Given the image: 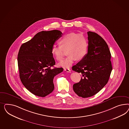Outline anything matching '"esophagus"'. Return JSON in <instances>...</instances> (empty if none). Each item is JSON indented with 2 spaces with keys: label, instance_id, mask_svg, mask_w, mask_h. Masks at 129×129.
<instances>
[{
  "label": "esophagus",
  "instance_id": "obj_1",
  "mask_svg": "<svg viewBox=\"0 0 129 129\" xmlns=\"http://www.w3.org/2000/svg\"><path fill=\"white\" fill-rule=\"evenodd\" d=\"M64 70L67 72H71V70L69 69H64Z\"/></svg>",
  "mask_w": 129,
  "mask_h": 129
}]
</instances>
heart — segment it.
Returning <instances> with one entry per match:
<instances>
[{
    "mask_svg": "<svg viewBox=\"0 0 129 129\" xmlns=\"http://www.w3.org/2000/svg\"><path fill=\"white\" fill-rule=\"evenodd\" d=\"M60 46L53 45L51 53L58 61L62 60L64 51L67 50L66 59L59 63V65L68 68L75 61L81 60L86 56L88 48V42L86 36L82 34L70 33L64 35L59 41Z\"/></svg>",
    "mask_w": 129,
    "mask_h": 129,
    "instance_id": "heart-1",
    "label": "heart"
}]
</instances>
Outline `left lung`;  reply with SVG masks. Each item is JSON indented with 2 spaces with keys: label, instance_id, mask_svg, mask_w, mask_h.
Wrapping results in <instances>:
<instances>
[{
  "label": "left lung",
  "instance_id": "8db88e82",
  "mask_svg": "<svg viewBox=\"0 0 129 129\" xmlns=\"http://www.w3.org/2000/svg\"><path fill=\"white\" fill-rule=\"evenodd\" d=\"M87 53L72 70L81 73L82 78L73 86L79 96L86 98L97 94L108 81L112 66L111 54L106 41L96 33L88 31Z\"/></svg>",
  "mask_w": 129,
  "mask_h": 129
}]
</instances>
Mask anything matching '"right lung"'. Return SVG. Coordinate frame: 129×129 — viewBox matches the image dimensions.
Segmentation results:
<instances>
[{
	"mask_svg": "<svg viewBox=\"0 0 129 129\" xmlns=\"http://www.w3.org/2000/svg\"><path fill=\"white\" fill-rule=\"evenodd\" d=\"M62 35L57 30L40 31L20 48V78L25 87L36 96L45 97L51 94L54 88V77L63 70L62 68H51L55 64L52 48Z\"/></svg>",
	"mask_w": 129,
	"mask_h": 129,
	"instance_id": "add662e5",
	"label": "right lung"
}]
</instances>
